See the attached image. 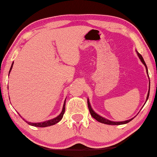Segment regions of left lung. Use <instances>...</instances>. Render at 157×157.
<instances>
[{
  "label": "left lung",
  "mask_w": 157,
  "mask_h": 157,
  "mask_svg": "<svg viewBox=\"0 0 157 157\" xmlns=\"http://www.w3.org/2000/svg\"><path fill=\"white\" fill-rule=\"evenodd\" d=\"M136 53H137L138 57H140V60L142 61V63L145 65V68H146V71H147V68L146 64H145V61H144V60H143V57H142V55H140V54L139 53V52H136ZM147 75H148V74H147ZM148 77H149V76H148ZM149 82H150V81H149ZM149 93H150V85H149V91H148V93H147V98H146V101H145V102H147V99H148ZM88 107H89L90 113H91V116H92L93 118H94L95 120H97V121L101 122V123L107 124V125H122V124H126V123H128V122H129L130 121H131V120H132L133 119H134V118H132V119H131V120H126V121H122V122H113V121H111V120H107V119L102 117L100 116V115L97 114V113L96 112H94V110L92 109V108H91V105H90V102H89V99H88Z\"/></svg>",
  "instance_id": "8db88e82"
}]
</instances>
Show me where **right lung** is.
Returning a JSON list of instances; mask_svg holds the SVG:
<instances>
[{
	"label": "right lung",
	"instance_id": "right-lung-1",
	"mask_svg": "<svg viewBox=\"0 0 157 157\" xmlns=\"http://www.w3.org/2000/svg\"><path fill=\"white\" fill-rule=\"evenodd\" d=\"M13 63H14V62L12 63V66H11L10 72H9V75H10V73L11 70H12V66H13ZM66 100H65V101H64V104H63V106L62 111H61V113L58 115V116L57 117H55V118H54V119H52V120H47V121L43 122H37V123H36V122H35V123H32V122H27V121H26V122L29 124V125H32V126H35V127H40V128L48 127V126H51V125H55V124L57 123V122H60V120H62L63 117V114H64V113H65V109H66Z\"/></svg>",
	"mask_w": 157,
	"mask_h": 157
}]
</instances>
